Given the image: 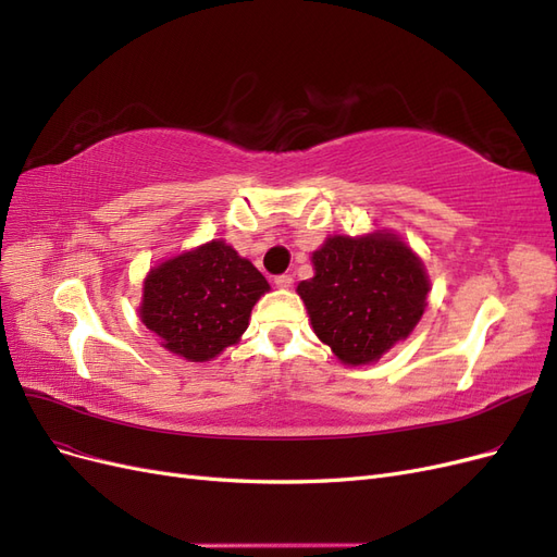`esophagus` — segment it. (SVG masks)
<instances>
[{
	"label": "esophagus",
	"mask_w": 557,
	"mask_h": 557,
	"mask_svg": "<svg viewBox=\"0 0 557 557\" xmlns=\"http://www.w3.org/2000/svg\"><path fill=\"white\" fill-rule=\"evenodd\" d=\"M293 274H278V276H274V283L278 285V288H290L293 285Z\"/></svg>",
	"instance_id": "1"
}]
</instances>
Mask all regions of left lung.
<instances>
[{
	"label": "left lung",
	"mask_w": 557,
	"mask_h": 557,
	"mask_svg": "<svg viewBox=\"0 0 557 557\" xmlns=\"http://www.w3.org/2000/svg\"><path fill=\"white\" fill-rule=\"evenodd\" d=\"M315 276L297 285L318 339L348 364L379 360L425 311L423 264L393 234L332 237L313 252Z\"/></svg>",
	"instance_id": "1"
}]
</instances>
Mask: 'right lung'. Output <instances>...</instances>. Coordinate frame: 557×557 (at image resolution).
I'll return each mask as SVG.
<instances>
[{"label":"right lung","instance_id":"right-lung-1","mask_svg":"<svg viewBox=\"0 0 557 557\" xmlns=\"http://www.w3.org/2000/svg\"><path fill=\"white\" fill-rule=\"evenodd\" d=\"M267 290L256 267L225 242H211L150 269L141 320L164 348L205 362L239 339Z\"/></svg>","mask_w":557,"mask_h":557}]
</instances>
